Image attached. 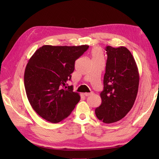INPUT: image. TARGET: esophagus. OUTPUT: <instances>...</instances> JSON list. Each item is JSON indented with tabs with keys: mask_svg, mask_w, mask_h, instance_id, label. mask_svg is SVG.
Masks as SVG:
<instances>
[{
	"mask_svg": "<svg viewBox=\"0 0 159 159\" xmlns=\"http://www.w3.org/2000/svg\"><path fill=\"white\" fill-rule=\"evenodd\" d=\"M84 95H85V96H86V97H88V96H89V95H93V92H90V93H84Z\"/></svg>",
	"mask_w": 159,
	"mask_h": 159,
	"instance_id": "obj_1",
	"label": "esophagus"
}]
</instances>
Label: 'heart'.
Wrapping results in <instances>:
<instances>
[{
    "label": "heart",
    "instance_id": "1",
    "mask_svg": "<svg viewBox=\"0 0 159 159\" xmlns=\"http://www.w3.org/2000/svg\"><path fill=\"white\" fill-rule=\"evenodd\" d=\"M91 56L93 60L103 59V53L102 50L98 47L93 48L91 51Z\"/></svg>",
    "mask_w": 159,
    "mask_h": 159
}]
</instances>
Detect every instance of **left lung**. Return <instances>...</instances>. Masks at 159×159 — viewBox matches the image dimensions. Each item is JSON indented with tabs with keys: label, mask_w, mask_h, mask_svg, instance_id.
<instances>
[{
	"label": "left lung",
	"mask_w": 159,
	"mask_h": 159,
	"mask_svg": "<svg viewBox=\"0 0 159 159\" xmlns=\"http://www.w3.org/2000/svg\"><path fill=\"white\" fill-rule=\"evenodd\" d=\"M107 59L101 92L102 104L95 110L96 116L105 123L123 119L129 112L138 93L139 74L130 51L124 46L105 48Z\"/></svg>",
	"instance_id": "left-lung-1"
}]
</instances>
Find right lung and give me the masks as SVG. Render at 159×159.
Masks as SVG:
<instances>
[{"mask_svg": "<svg viewBox=\"0 0 159 159\" xmlns=\"http://www.w3.org/2000/svg\"><path fill=\"white\" fill-rule=\"evenodd\" d=\"M88 48L44 45L28 60L24 76L27 98L33 109L46 121L60 122L80 102V96L73 91V86L66 89L63 87L71 80L75 60Z\"/></svg>", "mask_w": 159, "mask_h": 159, "instance_id": "right-lung-1", "label": "right lung"}]
</instances>
